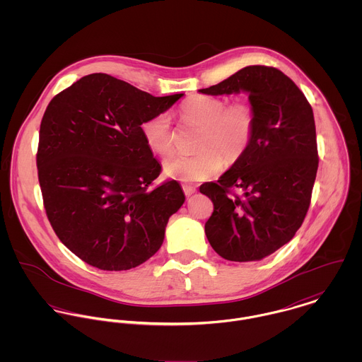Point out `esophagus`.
Here are the masks:
<instances>
[{
  "label": "esophagus",
  "mask_w": 362,
  "mask_h": 362,
  "mask_svg": "<svg viewBox=\"0 0 362 362\" xmlns=\"http://www.w3.org/2000/svg\"><path fill=\"white\" fill-rule=\"evenodd\" d=\"M182 189H184V194H185L187 197H191L192 194L197 192V188L192 187V185H182Z\"/></svg>",
  "instance_id": "34e87169"
}]
</instances>
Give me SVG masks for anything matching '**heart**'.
<instances>
[{"label":"heart","mask_w":362,"mask_h":362,"mask_svg":"<svg viewBox=\"0 0 362 362\" xmlns=\"http://www.w3.org/2000/svg\"><path fill=\"white\" fill-rule=\"evenodd\" d=\"M188 124L201 128L195 148L199 152L177 153L164 160V173L178 181H205L226 163H235L248 151L255 131V110L247 102L228 104L214 96H194L181 105ZM142 136L152 152L165 156L174 149V134L168 112H157L141 125Z\"/></svg>","instance_id":"b5f03b06"}]
</instances>
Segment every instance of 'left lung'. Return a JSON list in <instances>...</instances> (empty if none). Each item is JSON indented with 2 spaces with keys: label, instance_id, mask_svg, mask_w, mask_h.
Returning <instances> with one entry per match:
<instances>
[{
  "label": "left lung",
  "instance_id": "8db88e82",
  "mask_svg": "<svg viewBox=\"0 0 362 362\" xmlns=\"http://www.w3.org/2000/svg\"><path fill=\"white\" fill-rule=\"evenodd\" d=\"M241 90L255 110L251 145L217 182L202 184L199 191L213 202L205 224L211 248L227 260L251 262L281 248L301 227L319 158L312 107L287 75L251 65L199 92ZM231 187L243 189V197L230 196Z\"/></svg>",
  "mask_w": 362,
  "mask_h": 362
}]
</instances>
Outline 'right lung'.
<instances>
[{
  "label": "right lung",
  "instance_id": "add662e5",
  "mask_svg": "<svg viewBox=\"0 0 362 362\" xmlns=\"http://www.w3.org/2000/svg\"><path fill=\"white\" fill-rule=\"evenodd\" d=\"M184 95L155 98L107 74H90L52 98L40 124L37 174L59 241L102 270L153 257L185 197L175 180L153 187L161 165L141 125Z\"/></svg>",
  "mask_w": 362,
  "mask_h": 362
}]
</instances>
